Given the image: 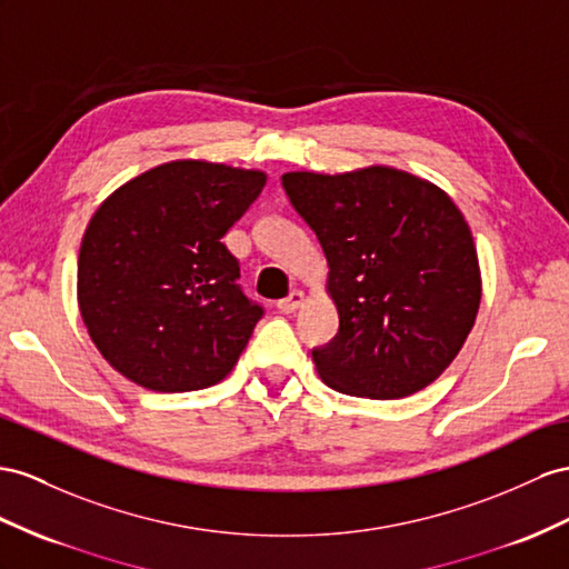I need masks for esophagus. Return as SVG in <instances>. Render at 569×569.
<instances>
[{
  "instance_id": "34e87169",
  "label": "esophagus",
  "mask_w": 569,
  "mask_h": 569,
  "mask_svg": "<svg viewBox=\"0 0 569 569\" xmlns=\"http://www.w3.org/2000/svg\"><path fill=\"white\" fill-rule=\"evenodd\" d=\"M302 300H305L302 290H290V296L283 298V300H279V305H276V308H279L283 315H290V312H296V310L300 308Z\"/></svg>"
}]
</instances>
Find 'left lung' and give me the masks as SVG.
Returning a JSON list of instances; mask_svg holds the SVG:
<instances>
[{
  "label": "left lung",
  "instance_id": "1",
  "mask_svg": "<svg viewBox=\"0 0 569 569\" xmlns=\"http://www.w3.org/2000/svg\"><path fill=\"white\" fill-rule=\"evenodd\" d=\"M283 189L329 264L339 333L312 348L341 395H416L457 358L480 305L469 223L442 189L372 166L343 174L286 172Z\"/></svg>",
  "mask_w": 569,
  "mask_h": 569
}]
</instances>
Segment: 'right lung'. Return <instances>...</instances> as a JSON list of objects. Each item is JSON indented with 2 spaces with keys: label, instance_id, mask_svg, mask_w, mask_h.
<instances>
[{
  "label": "right lung",
  "instance_id": "obj_1",
  "mask_svg": "<svg viewBox=\"0 0 569 569\" xmlns=\"http://www.w3.org/2000/svg\"><path fill=\"white\" fill-rule=\"evenodd\" d=\"M267 174L172 160L100 203L79 252V310L98 351L153 391L207 389L236 366L264 315L221 238Z\"/></svg>",
  "mask_w": 569,
  "mask_h": 569
}]
</instances>
